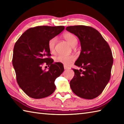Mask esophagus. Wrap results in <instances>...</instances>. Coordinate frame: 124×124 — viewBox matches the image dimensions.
<instances>
[{
	"mask_svg": "<svg viewBox=\"0 0 124 124\" xmlns=\"http://www.w3.org/2000/svg\"><path fill=\"white\" fill-rule=\"evenodd\" d=\"M64 69L65 70H67V69H68V67H67V66H65V65H64Z\"/></svg>",
	"mask_w": 124,
	"mask_h": 124,
	"instance_id": "1",
	"label": "esophagus"
}]
</instances>
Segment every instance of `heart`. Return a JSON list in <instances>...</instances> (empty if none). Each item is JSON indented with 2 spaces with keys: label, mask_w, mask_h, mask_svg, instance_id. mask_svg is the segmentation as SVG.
<instances>
[{
  "label": "heart",
  "mask_w": 124,
  "mask_h": 124,
  "mask_svg": "<svg viewBox=\"0 0 124 124\" xmlns=\"http://www.w3.org/2000/svg\"><path fill=\"white\" fill-rule=\"evenodd\" d=\"M63 38L72 47H75L77 44V39L76 36L73 34L70 33H65L63 35ZM57 39L56 37H54L49 41L48 42V49L51 53H54L55 52V45L57 42ZM75 60V57L74 55H59L55 58L56 62L60 63L63 64L65 65H68L71 62H74Z\"/></svg>",
  "instance_id": "1"
}]
</instances>
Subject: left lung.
Instances as JSON below:
<instances>
[{"mask_svg": "<svg viewBox=\"0 0 124 124\" xmlns=\"http://www.w3.org/2000/svg\"><path fill=\"white\" fill-rule=\"evenodd\" d=\"M66 30L79 39L81 52L75 65L84 70L73 69L75 75L70 82V88L79 97L95 98L110 79L113 60L110 46L101 33L91 27L68 26Z\"/></svg>", "mask_w": 124, "mask_h": 124, "instance_id": "8db88e82", "label": "left lung"}]
</instances>
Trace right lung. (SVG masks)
<instances>
[{
  "label": "right lung",
  "mask_w": 124,
  "mask_h": 124,
  "mask_svg": "<svg viewBox=\"0 0 124 124\" xmlns=\"http://www.w3.org/2000/svg\"><path fill=\"white\" fill-rule=\"evenodd\" d=\"M64 27L41 26L26 31L14 45L12 64L20 88L31 98L47 97L56 89V78L64 71L60 63L54 60L48 49V42L62 32ZM49 66L42 70L43 64Z\"/></svg>",
  "instance_id": "obj_1"
}]
</instances>
